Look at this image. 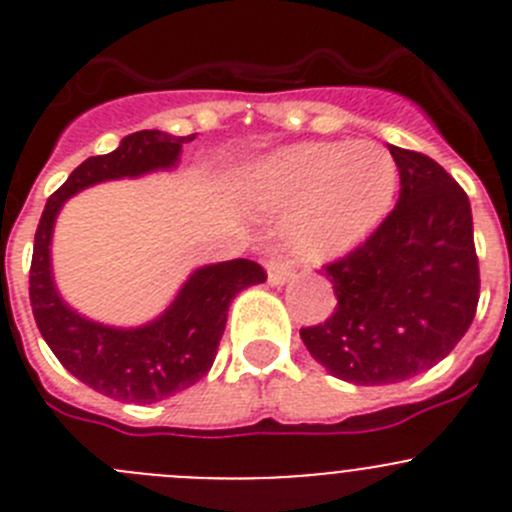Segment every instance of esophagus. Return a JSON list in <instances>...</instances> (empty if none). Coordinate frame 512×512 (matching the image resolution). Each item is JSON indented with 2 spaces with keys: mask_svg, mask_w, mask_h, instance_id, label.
Masks as SVG:
<instances>
[{
  "mask_svg": "<svg viewBox=\"0 0 512 512\" xmlns=\"http://www.w3.org/2000/svg\"><path fill=\"white\" fill-rule=\"evenodd\" d=\"M266 274H269L271 287H284V284H287V281L294 276V269L289 266V261L274 259V261H269V269H266Z\"/></svg>",
  "mask_w": 512,
  "mask_h": 512,
  "instance_id": "obj_1",
  "label": "esophagus"
}]
</instances>
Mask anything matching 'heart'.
Listing matches in <instances>:
<instances>
[{
    "instance_id": "obj_1",
    "label": "heart",
    "mask_w": 512,
    "mask_h": 512,
    "mask_svg": "<svg viewBox=\"0 0 512 512\" xmlns=\"http://www.w3.org/2000/svg\"><path fill=\"white\" fill-rule=\"evenodd\" d=\"M398 167L378 144L299 142L264 154L236 175V200L256 213H284V236L309 261L358 248L386 220Z\"/></svg>"
}]
</instances>
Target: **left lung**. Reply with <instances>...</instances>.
<instances>
[{"label": "left lung", "instance_id": "obj_1", "mask_svg": "<svg viewBox=\"0 0 512 512\" xmlns=\"http://www.w3.org/2000/svg\"><path fill=\"white\" fill-rule=\"evenodd\" d=\"M401 192L378 231L325 266L337 307L299 330L322 368L355 386H388L447 358L480 299L472 208L442 164L393 147Z\"/></svg>", "mask_w": 512, "mask_h": 512}]
</instances>
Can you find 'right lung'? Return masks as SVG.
Segmentation results:
<instances>
[{"instance_id": "right-lung-1", "label": "right lung", "mask_w": 512, "mask_h": 512, "mask_svg": "<svg viewBox=\"0 0 512 512\" xmlns=\"http://www.w3.org/2000/svg\"><path fill=\"white\" fill-rule=\"evenodd\" d=\"M192 139L195 134L175 137L159 129L129 134L114 152L78 164L65 185L50 195L37 225L30 269L37 330L70 375L116 401L157 403L198 383L213 365L236 294L266 281L264 269L248 259L198 266L167 309L139 327L103 325L60 297L50 246L65 200L98 182L175 170L182 144Z\"/></svg>"}]
</instances>
